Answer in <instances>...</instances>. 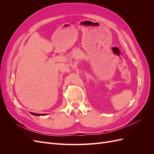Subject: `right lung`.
Segmentation results:
<instances>
[{
  "label": "right lung",
  "mask_w": 154,
  "mask_h": 154,
  "mask_svg": "<svg viewBox=\"0 0 154 154\" xmlns=\"http://www.w3.org/2000/svg\"><path fill=\"white\" fill-rule=\"evenodd\" d=\"M32 115L34 116H45L46 114H36V113H32V112H30Z\"/></svg>",
  "instance_id": "1"
}]
</instances>
